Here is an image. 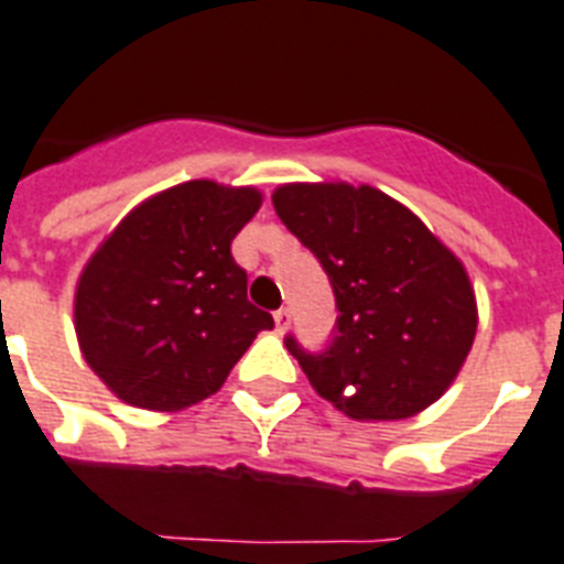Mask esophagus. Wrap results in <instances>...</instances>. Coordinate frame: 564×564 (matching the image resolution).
I'll list each match as a JSON object with an SVG mask.
<instances>
[{"mask_svg": "<svg viewBox=\"0 0 564 564\" xmlns=\"http://www.w3.org/2000/svg\"><path fill=\"white\" fill-rule=\"evenodd\" d=\"M290 324H292L290 310H278V313H274V327H278V333H286Z\"/></svg>", "mask_w": 564, "mask_h": 564, "instance_id": "34e87169", "label": "esophagus"}]
</instances>
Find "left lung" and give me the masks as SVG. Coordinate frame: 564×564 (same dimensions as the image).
<instances>
[{"mask_svg": "<svg viewBox=\"0 0 564 564\" xmlns=\"http://www.w3.org/2000/svg\"><path fill=\"white\" fill-rule=\"evenodd\" d=\"M272 205L336 292V336L324 354L286 338L315 393L354 420H405L441 400L478 329L455 251L370 185L290 182L274 187Z\"/></svg>", "mask_w": 564, "mask_h": 564, "instance_id": "obj_1", "label": "left lung"}]
</instances>
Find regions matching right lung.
I'll return each instance as SVG.
<instances>
[{
    "label": "right lung",
    "mask_w": 564,
    "mask_h": 564,
    "mask_svg": "<svg viewBox=\"0 0 564 564\" xmlns=\"http://www.w3.org/2000/svg\"><path fill=\"white\" fill-rule=\"evenodd\" d=\"M258 187L194 178L153 194L86 260L75 290L80 354L118 400L182 411L217 393L272 329L249 304L231 240L258 214Z\"/></svg>",
    "instance_id": "1"
}]
</instances>
